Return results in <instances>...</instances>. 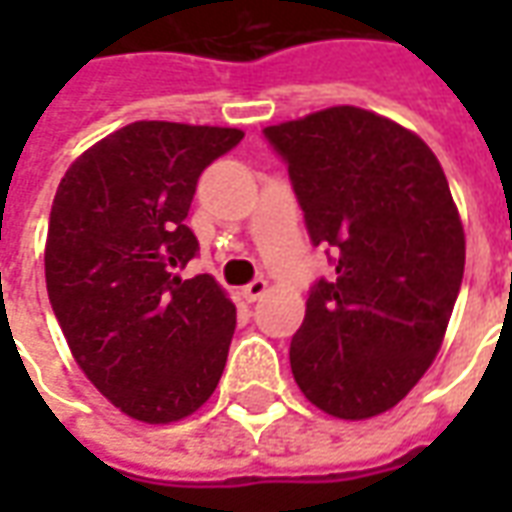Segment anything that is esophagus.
Segmentation results:
<instances>
[{
	"label": "esophagus",
	"instance_id": "esophagus-1",
	"mask_svg": "<svg viewBox=\"0 0 512 512\" xmlns=\"http://www.w3.org/2000/svg\"><path fill=\"white\" fill-rule=\"evenodd\" d=\"M266 290H268L266 279H252L249 285H244V290H241V293H244L246 301H257L266 296Z\"/></svg>",
	"mask_w": 512,
	"mask_h": 512
}]
</instances>
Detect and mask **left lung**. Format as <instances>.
<instances>
[{"mask_svg":"<svg viewBox=\"0 0 512 512\" xmlns=\"http://www.w3.org/2000/svg\"><path fill=\"white\" fill-rule=\"evenodd\" d=\"M263 136L334 266L293 334V378L332 417L384 414L439 354L461 290L466 241L444 169L417 134L356 106Z\"/></svg>","mask_w":512,"mask_h":512,"instance_id":"left-lung-1","label":"left lung"}]
</instances>
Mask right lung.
Masks as SVG:
<instances>
[{
  "label": "right lung",
  "mask_w": 512,
  "mask_h": 512,
  "mask_svg": "<svg viewBox=\"0 0 512 512\" xmlns=\"http://www.w3.org/2000/svg\"><path fill=\"white\" fill-rule=\"evenodd\" d=\"M238 128L139 120L101 139L60 180L46 238V290L73 359L128 417L167 425L213 395L235 332L186 227L202 169Z\"/></svg>",
  "instance_id": "right-lung-1"
}]
</instances>
